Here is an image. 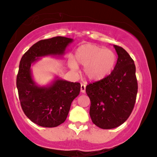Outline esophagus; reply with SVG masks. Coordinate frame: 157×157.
<instances>
[{
  "label": "esophagus",
  "instance_id": "1",
  "mask_svg": "<svg viewBox=\"0 0 157 157\" xmlns=\"http://www.w3.org/2000/svg\"><path fill=\"white\" fill-rule=\"evenodd\" d=\"M80 91L82 93H85L86 92V85L85 84H81V86H80Z\"/></svg>",
  "mask_w": 157,
  "mask_h": 157
}]
</instances>
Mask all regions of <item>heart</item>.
Listing matches in <instances>:
<instances>
[{
  "instance_id": "b5f03b06",
  "label": "heart",
  "mask_w": 157,
  "mask_h": 157,
  "mask_svg": "<svg viewBox=\"0 0 157 157\" xmlns=\"http://www.w3.org/2000/svg\"><path fill=\"white\" fill-rule=\"evenodd\" d=\"M117 63V56L113 50L94 44H83L77 49L75 61L70 59L68 65L76 71L77 65L84 67L85 76L91 81L104 80L113 71Z\"/></svg>"
}]
</instances>
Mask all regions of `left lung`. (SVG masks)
Returning <instances> with one entry per match:
<instances>
[{"instance_id": "obj_1", "label": "left lung", "mask_w": 157, "mask_h": 157, "mask_svg": "<svg viewBox=\"0 0 157 157\" xmlns=\"http://www.w3.org/2000/svg\"><path fill=\"white\" fill-rule=\"evenodd\" d=\"M113 47L118 59L113 71L86 88L91 101L92 123L103 129L114 128L126 121L134 108L138 92L134 61L123 48Z\"/></svg>"}]
</instances>
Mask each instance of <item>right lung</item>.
Masks as SVG:
<instances>
[{
    "instance_id": "obj_1",
    "label": "right lung",
    "mask_w": 157,
    "mask_h": 157,
    "mask_svg": "<svg viewBox=\"0 0 157 157\" xmlns=\"http://www.w3.org/2000/svg\"><path fill=\"white\" fill-rule=\"evenodd\" d=\"M73 39L55 37L41 40L23 55L16 78L19 98L25 114L33 123L47 128L63 123L71 105L80 94V83L56 77L50 85L40 86L32 78L31 66L43 56H62Z\"/></svg>"
}]
</instances>
